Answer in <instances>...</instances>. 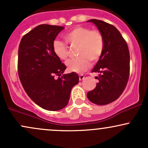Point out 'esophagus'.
Instances as JSON below:
<instances>
[{
	"label": "esophagus",
	"mask_w": 148,
	"mask_h": 148,
	"mask_svg": "<svg viewBox=\"0 0 148 148\" xmlns=\"http://www.w3.org/2000/svg\"><path fill=\"white\" fill-rule=\"evenodd\" d=\"M79 80H80V81H82V80L84 79L85 76L83 75V74H81V75L79 76Z\"/></svg>",
	"instance_id": "1"
}]
</instances>
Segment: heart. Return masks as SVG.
I'll return each instance as SVG.
<instances>
[{
    "label": "heart",
    "instance_id": "obj_1",
    "mask_svg": "<svg viewBox=\"0 0 148 148\" xmlns=\"http://www.w3.org/2000/svg\"><path fill=\"white\" fill-rule=\"evenodd\" d=\"M71 47H77L74 59L66 62L67 69L72 72L82 73L89 67V61L95 63L99 60L104 49V38L99 30H91L86 26H76L64 35ZM53 51L58 58L66 60L69 57V47L60 41L53 43Z\"/></svg>",
    "mask_w": 148,
    "mask_h": 148
}]
</instances>
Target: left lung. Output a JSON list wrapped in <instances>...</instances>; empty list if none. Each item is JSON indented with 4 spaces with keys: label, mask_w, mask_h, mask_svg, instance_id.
<instances>
[{
    "label": "left lung",
    "mask_w": 148,
    "mask_h": 148,
    "mask_svg": "<svg viewBox=\"0 0 148 148\" xmlns=\"http://www.w3.org/2000/svg\"><path fill=\"white\" fill-rule=\"evenodd\" d=\"M92 22L102 33L104 49L92 72L99 73L95 88L87 93L88 99L97 105H106L118 99L126 88L130 77V56L127 42L114 25L98 19Z\"/></svg>",
    "instance_id": "8db88e82"
}]
</instances>
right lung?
<instances>
[{
	"label": "right lung",
	"instance_id": "add662e5",
	"mask_svg": "<svg viewBox=\"0 0 148 148\" xmlns=\"http://www.w3.org/2000/svg\"><path fill=\"white\" fill-rule=\"evenodd\" d=\"M63 29L40 25L23 35L18 47V74L23 89L34 102L48 111L67 106L71 90L79 80L74 72L61 76L67 67L53 51V43Z\"/></svg>",
	"mask_w": 148,
	"mask_h": 148
}]
</instances>
